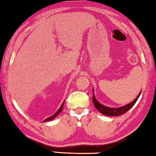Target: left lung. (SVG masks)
<instances>
[{
  "label": "left lung",
  "instance_id": "8db88e82",
  "mask_svg": "<svg viewBox=\"0 0 156 156\" xmlns=\"http://www.w3.org/2000/svg\"><path fill=\"white\" fill-rule=\"evenodd\" d=\"M92 91H93L92 100H93L94 105L96 108H97L98 111H99L102 114L106 115V116H121V115H122L123 114H125L126 112H127L128 111H129L130 108H131L132 106L136 104V102L137 101L138 97H139L140 93H141V91H140V93L138 94V95L136 97V99H134L133 101H131V103L128 104L126 105L123 106L119 108H112V107H108V106H104L102 105L101 104H100L94 97V89Z\"/></svg>",
  "mask_w": 156,
  "mask_h": 156
}]
</instances>
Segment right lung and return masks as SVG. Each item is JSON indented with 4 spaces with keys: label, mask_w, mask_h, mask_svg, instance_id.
<instances>
[{
    "label": "right lung",
    "mask_w": 156,
    "mask_h": 156,
    "mask_svg": "<svg viewBox=\"0 0 156 156\" xmlns=\"http://www.w3.org/2000/svg\"><path fill=\"white\" fill-rule=\"evenodd\" d=\"M64 104H65V101L63 102L62 104V105L60 106V107H59V109L57 111V112L55 113V114H53L52 116L48 117V118H47V119H45V120H44V121H52V120H53V119H54L55 118V117H56L57 116H58V114H60V113L62 112V109H63Z\"/></svg>",
    "instance_id": "add662e5"
}]
</instances>
